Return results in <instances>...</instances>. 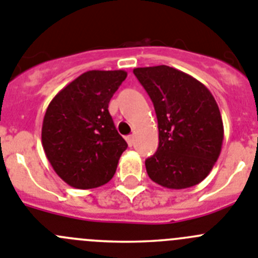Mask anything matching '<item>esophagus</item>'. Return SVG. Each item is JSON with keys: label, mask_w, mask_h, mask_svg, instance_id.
Instances as JSON below:
<instances>
[{"label": "esophagus", "mask_w": 258, "mask_h": 258, "mask_svg": "<svg viewBox=\"0 0 258 258\" xmlns=\"http://www.w3.org/2000/svg\"><path fill=\"white\" fill-rule=\"evenodd\" d=\"M126 141H127V144H128V146H132V145H134V143H135L134 135H130V136H127V138H126Z\"/></svg>", "instance_id": "34e87169"}]
</instances>
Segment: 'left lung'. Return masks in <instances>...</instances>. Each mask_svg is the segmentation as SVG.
Here are the masks:
<instances>
[{
	"label": "left lung",
	"instance_id": "left-lung-1",
	"mask_svg": "<svg viewBox=\"0 0 258 258\" xmlns=\"http://www.w3.org/2000/svg\"><path fill=\"white\" fill-rule=\"evenodd\" d=\"M152 99L159 145L145 161L154 182L186 189L207 177L221 153L224 124L210 90L184 72L167 66L135 68Z\"/></svg>",
	"mask_w": 258,
	"mask_h": 258
}]
</instances>
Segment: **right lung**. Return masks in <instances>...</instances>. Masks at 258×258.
Segmentation results:
<instances>
[{
    "label": "right lung",
    "instance_id": "right-lung-1",
    "mask_svg": "<svg viewBox=\"0 0 258 258\" xmlns=\"http://www.w3.org/2000/svg\"><path fill=\"white\" fill-rule=\"evenodd\" d=\"M127 77L124 71H89L48 104L42 146L55 172L77 189L112 180L127 143L115 130L109 101Z\"/></svg>",
    "mask_w": 258,
    "mask_h": 258
}]
</instances>
